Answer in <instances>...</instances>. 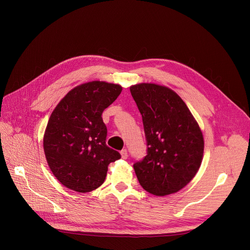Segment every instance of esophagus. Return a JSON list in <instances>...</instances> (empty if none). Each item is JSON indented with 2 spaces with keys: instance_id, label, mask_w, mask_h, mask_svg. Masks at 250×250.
I'll return each mask as SVG.
<instances>
[{
  "instance_id": "1",
  "label": "esophagus",
  "mask_w": 250,
  "mask_h": 250,
  "mask_svg": "<svg viewBox=\"0 0 250 250\" xmlns=\"http://www.w3.org/2000/svg\"><path fill=\"white\" fill-rule=\"evenodd\" d=\"M121 155H122V157H123V159H126V158H127V151H126V149L122 150V151H121Z\"/></svg>"
}]
</instances>
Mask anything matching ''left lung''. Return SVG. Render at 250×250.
Instances as JSON below:
<instances>
[{"label": "left lung", "mask_w": 250, "mask_h": 250, "mask_svg": "<svg viewBox=\"0 0 250 250\" xmlns=\"http://www.w3.org/2000/svg\"><path fill=\"white\" fill-rule=\"evenodd\" d=\"M129 90L142 114L147 142V155L134 164L140 185L158 196L177 192L201 166L202 130L173 90L151 83Z\"/></svg>", "instance_id": "8db88e82"}]
</instances>
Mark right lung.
Instances as JSON below:
<instances>
[{
  "mask_svg": "<svg viewBox=\"0 0 250 250\" xmlns=\"http://www.w3.org/2000/svg\"><path fill=\"white\" fill-rule=\"evenodd\" d=\"M120 85L93 81L77 86L52 111L43 136L51 172L62 186L89 192L104 182L109 163L121 154L105 141L102 112L121 94Z\"/></svg>",
  "mask_w": 250,
  "mask_h": 250,
  "instance_id": "1",
  "label": "right lung"
}]
</instances>
